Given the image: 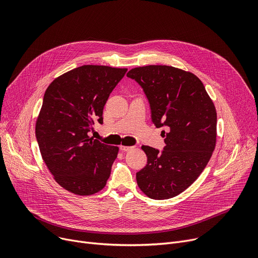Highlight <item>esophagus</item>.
<instances>
[{"label":"esophagus","mask_w":258,"mask_h":258,"mask_svg":"<svg viewBox=\"0 0 258 258\" xmlns=\"http://www.w3.org/2000/svg\"><path fill=\"white\" fill-rule=\"evenodd\" d=\"M120 150L122 152H130L131 150H133L132 146H124V145H120Z\"/></svg>","instance_id":"1"}]
</instances>
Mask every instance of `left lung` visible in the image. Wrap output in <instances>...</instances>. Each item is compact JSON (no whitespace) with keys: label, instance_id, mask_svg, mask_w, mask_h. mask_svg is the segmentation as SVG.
I'll return each instance as SVG.
<instances>
[{"label":"left lung","instance_id":"left-lung-1","mask_svg":"<svg viewBox=\"0 0 258 258\" xmlns=\"http://www.w3.org/2000/svg\"><path fill=\"white\" fill-rule=\"evenodd\" d=\"M150 102L156 127L165 126L164 150L141 148L147 164L137 184L151 199L166 200L183 192L202 173L216 142V111L202 81L170 66H145L128 71Z\"/></svg>","mask_w":258,"mask_h":258}]
</instances>
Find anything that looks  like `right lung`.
<instances>
[{
    "instance_id": "obj_1",
    "label": "right lung",
    "mask_w": 258,
    "mask_h": 258,
    "mask_svg": "<svg viewBox=\"0 0 258 258\" xmlns=\"http://www.w3.org/2000/svg\"><path fill=\"white\" fill-rule=\"evenodd\" d=\"M127 69L85 64L54 79L35 123L40 154L66 190L94 195L105 186L119 148L90 137L103 123V107Z\"/></svg>"
}]
</instances>
